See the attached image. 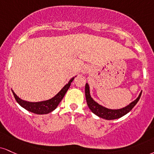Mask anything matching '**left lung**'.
Instances as JSON below:
<instances>
[{
    "instance_id": "8db88e82",
    "label": "left lung",
    "mask_w": 154,
    "mask_h": 154,
    "mask_svg": "<svg viewBox=\"0 0 154 154\" xmlns=\"http://www.w3.org/2000/svg\"><path fill=\"white\" fill-rule=\"evenodd\" d=\"M141 93L142 91L140 92L139 95L138 96V97L134 101H133L132 103H131L130 104L123 107V108L109 109L107 107H105L103 106V105L98 104L97 102L94 100L93 98L90 95V86H89L88 83H86V85H85V97H86V101L89 108L91 110L94 114L97 116L98 117L105 120L118 119V118L123 117V116L126 115L137 104V103L139 100Z\"/></svg>"
}]
</instances>
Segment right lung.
Listing matches in <instances>:
<instances>
[{
  "mask_svg": "<svg viewBox=\"0 0 154 154\" xmlns=\"http://www.w3.org/2000/svg\"><path fill=\"white\" fill-rule=\"evenodd\" d=\"M75 77L70 79V80L68 82L67 84L64 85L62 90H61L56 95L54 96V97L52 98H51V99L47 100L40 102H29L24 100H22L19 97H18V96L15 94V92L13 91L12 90H11L16 102H17L18 104L21 105L22 107H23L24 109H26V110L29 111V112H33V113L35 114H48L49 113V112H52L53 110H54L55 109L57 108V107L58 106L59 103L62 101V100L63 99V97H64V96L66 94L68 89L69 88L71 82L73 81V79H75Z\"/></svg>",
  "mask_w": 154,
  "mask_h": 154,
  "instance_id": "add662e5",
  "label": "right lung"
}]
</instances>
